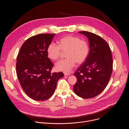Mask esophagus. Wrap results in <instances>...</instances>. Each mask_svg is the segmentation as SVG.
<instances>
[{"label":"esophagus","instance_id":"obj_1","mask_svg":"<svg viewBox=\"0 0 129 129\" xmlns=\"http://www.w3.org/2000/svg\"><path fill=\"white\" fill-rule=\"evenodd\" d=\"M64 75L65 76H69L70 74L69 73H68V72H64Z\"/></svg>","mask_w":129,"mask_h":129}]
</instances>
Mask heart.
Masks as SVG:
<instances>
[{
	"mask_svg": "<svg viewBox=\"0 0 129 129\" xmlns=\"http://www.w3.org/2000/svg\"><path fill=\"white\" fill-rule=\"evenodd\" d=\"M58 45L51 43L47 48L48 57L56 61L60 58L62 52H66V59L59 61L56 64L58 71L64 72H69L76 63H83L87 58L89 53L88 42L78 37L67 35L58 41Z\"/></svg>",
	"mask_w": 129,
	"mask_h": 129,
	"instance_id": "heart-1",
	"label": "heart"
}]
</instances>
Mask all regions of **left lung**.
<instances>
[{"mask_svg":"<svg viewBox=\"0 0 129 129\" xmlns=\"http://www.w3.org/2000/svg\"><path fill=\"white\" fill-rule=\"evenodd\" d=\"M88 38V56L74 73L77 82L73 90L79 96L90 99L100 94L108 85L112 72L113 59L108 43L100 36L86 31H79Z\"/></svg>","mask_w":129,"mask_h":129,"instance_id":"left-lung-1","label":"left lung"}]
</instances>
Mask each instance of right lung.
<instances>
[{
  "mask_svg": "<svg viewBox=\"0 0 129 129\" xmlns=\"http://www.w3.org/2000/svg\"><path fill=\"white\" fill-rule=\"evenodd\" d=\"M55 34H41L27 39L18 54L16 72L21 86L33 100L43 101L54 92L62 72L51 73L53 66L47 48Z\"/></svg>",
  "mask_w": 129,
  "mask_h": 129,
  "instance_id": "1",
  "label": "right lung"
}]
</instances>
